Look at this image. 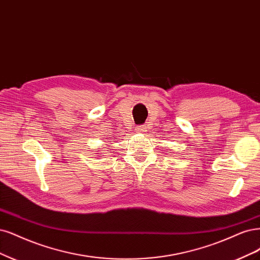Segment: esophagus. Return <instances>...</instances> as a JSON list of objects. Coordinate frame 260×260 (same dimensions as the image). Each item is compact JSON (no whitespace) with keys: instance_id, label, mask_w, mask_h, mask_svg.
<instances>
[{"instance_id":"obj_1","label":"esophagus","mask_w":260,"mask_h":260,"mask_svg":"<svg viewBox=\"0 0 260 260\" xmlns=\"http://www.w3.org/2000/svg\"><path fill=\"white\" fill-rule=\"evenodd\" d=\"M145 130H146L145 126H138L137 129H136V131H137L138 133H143V132H145Z\"/></svg>"}]
</instances>
